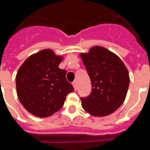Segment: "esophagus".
<instances>
[{
	"label": "esophagus",
	"instance_id": "esophagus-1",
	"mask_svg": "<svg viewBox=\"0 0 150 150\" xmlns=\"http://www.w3.org/2000/svg\"><path fill=\"white\" fill-rule=\"evenodd\" d=\"M72 86H73V87H74V89H75V90H76V89H77V83H76V82H72Z\"/></svg>",
	"mask_w": 150,
	"mask_h": 150
}]
</instances>
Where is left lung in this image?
I'll use <instances>...</instances> for the list:
<instances>
[{
    "mask_svg": "<svg viewBox=\"0 0 150 150\" xmlns=\"http://www.w3.org/2000/svg\"><path fill=\"white\" fill-rule=\"evenodd\" d=\"M91 80L89 96L81 98L85 111L94 117H104L114 113L126 98L128 71L117 55L101 46H94L87 53H80Z\"/></svg>",
    "mask_w": 150,
    "mask_h": 150,
    "instance_id": "8db88e82",
    "label": "left lung"
}]
</instances>
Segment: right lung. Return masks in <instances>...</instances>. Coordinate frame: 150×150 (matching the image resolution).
Here are the masks:
<instances>
[{
    "instance_id": "right-lung-1",
    "label": "right lung",
    "mask_w": 150,
    "mask_h": 150,
    "mask_svg": "<svg viewBox=\"0 0 150 150\" xmlns=\"http://www.w3.org/2000/svg\"><path fill=\"white\" fill-rule=\"evenodd\" d=\"M63 58L50 49H43L30 55L18 68L15 77L18 98L34 116H51L74 90L66 80V71L58 68Z\"/></svg>"
}]
</instances>
